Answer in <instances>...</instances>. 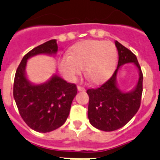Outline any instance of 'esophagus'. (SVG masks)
I'll list each match as a JSON object with an SVG mask.
<instances>
[{
	"instance_id": "1",
	"label": "esophagus",
	"mask_w": 160,
	"mask_h": 160,
	"mask_svg": "<svg viewBox=\"0 0 160 160\" xmlns=\"http://www.w3.org/2000/svg\"><path fill=\"white\" fill-rule=\"evenodd\" d=\"M78 91H85V88L81 86H78Z\"/></svg>"
}]
</instances>
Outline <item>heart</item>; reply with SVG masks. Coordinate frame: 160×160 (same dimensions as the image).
I'll use <instances>...</instances> for the list:
<instances>
[{"mask_svg": "<svg viewBox=\"0 0 160 160\" xmlns=\"http://www.w3.org/2000/svg\"><path fill=\"white\" fill-rule=\"evenodd\" d=\"M118 51L111 42L87 40L72 47L58 62L59 70L70 80H74L85 67V74L93 83L110 78L116 67Z\"/></svg>", "mask_w": 160, "mask_h": 160, "instance_id": "b5f03b06", "label": "heart"}]
</instances>
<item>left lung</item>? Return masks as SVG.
<instances>
[{
  "label": "left lung",
  "instance_id": "8db88e82",
  "mask_svg": "<svg viewBox=\"0 0 160 160\" xmlns=\"http://www.w3.org/2000/svg\"><path fill=\"white\" fill-rule=\"evenodd\" d=\"M114 43L118 49V62L112 77L98 88L87 91L90 98L88 118L90 124L104 131H115L128 123L139 109L142 93L143 76L136 56L117 41ZM126 63H133L139 71L137 86L128 92L120 90L117 83L118 70Z\"/></svg>",
  "mask_w": 160,
  "mask_h": 160
}]
</instances>
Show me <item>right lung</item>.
<instances>
[{"label":"right lung","instance_id":"1","mask_svg":"<svg viewBox=\"0 0 160 160\" xmlns=\"http://www.w3.org/2000/svg\"><path fill=\"white\" fill-rule=\"evenodd\" d=\"M57 52L55 39L37 46L24 56L15 74L13 98L18 111L25 123L38 132H50L62 126L77 94L76 85L57 74L38 85L32 84L26 77L28 59L38 54L55 55Z\"/></svg>","mask_w":160,"mask_h":160}]
</instances>
